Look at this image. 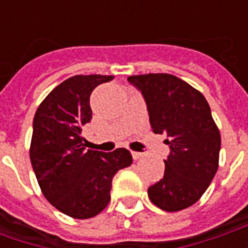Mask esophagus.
I'll return each instance as SVG.
<instances>
[{
	"instance_id": "esophagus-1",
	"label": "esophagus",
	"mask_w": 248,
	"mask_h": 248,
	"mask_svg": "<svg viewBox=\"0 0 248 248\" xmlns=\"http://www.w3.org/2000/svg\"><path fill=\"white\" fill-rule=\"evenodd\" d=\"M131 155H133V158H134L135 161H137V159H140V158L143 156V153H138V151H131Z\"/></svg>"
}]
</instances>
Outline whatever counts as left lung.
I'll use <instances>...</instances> for the list:
<instances>
[{
	"mask_svg": "<svg viewBox=\"0 0 248 248\" xmlns=\"http://www.w3.org/2000/svg\"><path fill=\"white\" fill-rule=\"evenodd\" d=\"M127 81L142 93L153 131L166 135L170 147L165 175L149 187V198L170 213L190 207L218 170L220 134L211 108L202 93L171 74H142Z\"/></svg>",
	"mask_w": 248,
	"mask_h": 248,
	"instance_id": "obj_1",
	"label": "left lung"
}]
</instances>
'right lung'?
Returning a JSON list of instances; mask_svg holds the SVG:
<instances>
[{
    "label": "right lung",
    "mask_w": 248,
    "mask_h": 248,
    "mask_svg": "<svg viewBox=\"0 0 248 248\" xmlns=\"http://www.w3.org/2000/svg\"><path fill=\"white\" fill-rule=\"evenodd\" d=\"M113 76H74L42 101L33 119L30 161L45 198L76 219L95 217L110 202L114 175L129 167L126 149L111 153L87 150L82 127L93 118V90Z\"/></svg>",
    "instance_id": "right-lung-1"
}]
</instances>
